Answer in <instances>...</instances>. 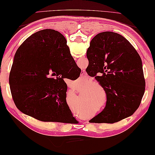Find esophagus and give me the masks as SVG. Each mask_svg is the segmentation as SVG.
I'll list each match as a JSON object with an SVG mask.
<instances>
[{
	"label": "esophagus",
	"mask_w": 155,
	"mask_h": 155,
	"mask_svg": "<svg viewBox=\"0 0 155 155\" xmlns=\"http://www.w3.org/2000/svg\"><path fill=\"white\" fill-rule=\"evenodd\" d=\"M82 73L81 75H82V77H84V78H87V74H86V73H85V71H82V73ZM87 79H88V78H87Z\"/></svg>",
	"instance_id": "1"
}]
</instances>
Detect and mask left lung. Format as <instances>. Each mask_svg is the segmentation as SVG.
<instances>
[{
    "mask_svg": "<svg viewBox=\"0 0 155 155\" xmlns=\"http://www.w3.org/2000/svg\"><path fill=\"white\" fill-rule=\"evenodd\" d=\"M87 57L88 72L101 85L107 98L103 111L89 122L113 124L133 115L145 86L142 61L136 49L122 35L105 31L91 40Z\"/></svg>",
    "mask_w": 155,
    "mask_h": 155,
    "instance_id": "8db88e82",
    "label": "left lung"
}]
</instances>
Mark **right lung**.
<instances>
[{
    "instance_id": "1",
    "label": "right lung",
    "mask_w": 155,
    "mask_h": 155,
    "mask_svg": "<svg viewBox=\"0 0 155 155\" xmlns=\"http://www.w3.org/2000/svg\"><path fill=\"white\" fill-rule=\"evenodd\" d=\"M66 42L57 31L44 29L18 48L10 85L15 104L23 113L42 122H78L66 103L64 78H75L81 70Z\"/></svg>"
}]
</instances>
